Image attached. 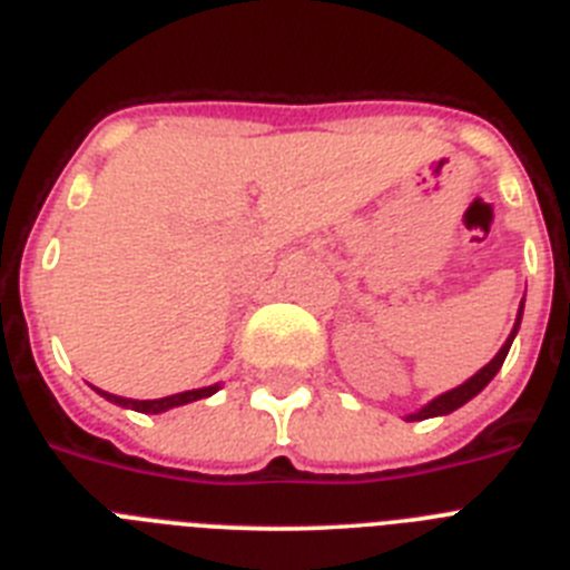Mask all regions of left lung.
Returning a JSON list of instances; mask_svg holds the SVG:
<instances>
[{
	"instance_id": "8db88e82",
	"label": "left lung",
	"mask_w": 570,
	"mask_h": 570,
	"mask_svg": "<svg viewBox=\"0 0 570 570\" xmlns=\"http://www.w3.org/2000/svg\"><path fill=\"white\" fill-rule=\"evenodd\" d=\"M522 308H525V299L520 302V311H517V322H513V328H511V334H508L505 345H502L500 351H497V356H493V360L488 362L485 367H480V371H476V374H473L471 380L462 382V385H456V387H451V391H445V394L434 396V400L428 402V405H422L420 411H414V414H407L405 420L407 422H420V420H431V416H445V414H451V411H456V407L465 405L468 400H473V396L480 394L482 387H485L488 382H491L493 376H497V371H500L502 362H505L508 351H511L513 336H517V331H520Z\"/></svg>"
}]
</instances>
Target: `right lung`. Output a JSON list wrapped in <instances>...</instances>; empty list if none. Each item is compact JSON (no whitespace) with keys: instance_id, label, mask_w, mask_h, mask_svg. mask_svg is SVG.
I'll use <instances>...</instances> for the list:
<instances>
[{"instance_id":"add662e5","label":"right lung","mask_w":570,"mask_h":570,"mask_svg":"<svg viewBox=\"0 0 570 570\" xmlns=\"http://www.w3.org/2000/svg\"><path fill=\"white\" fill-rule=\"evenodd\" d=\"M94 391H97L99 396H105L108 402H114V405L130 407V411H139V414H165V411H170V407L188 405V402L205 400V396L216 394V391H219V382H216V385H208V387H194V391H183V394L163 396V400H128V396L108 394V391H99V387H94Z\"/></svg>"}]
</instances>
